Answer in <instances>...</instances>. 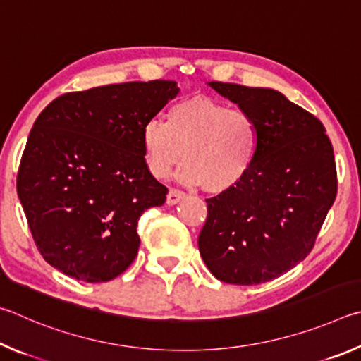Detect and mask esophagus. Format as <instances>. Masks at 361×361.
Listing matches in <instances>:
<instances>
[{
	"label": "esophagus",
	"instance_id": "34e87169",
	"mask_svg": "<svg viewBox=\"0 0 361 361\" xmlns=\"http://www.w3.org/2000/svg\"><path fill=\"white\" fill-rule=\"evenodd\" d=\"M185 197H187V195L184 192L177 190V188H169L168 197H166V203H168V206H174V204L179 203V201L184 200Z\"/></svg>",
	"mask_w": 361,
	"mask_h": 361
}]
</instances>
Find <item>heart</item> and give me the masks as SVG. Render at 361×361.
Instances as JSON below:
<instances>
[{"instance_id":"1","label":"heart","mask_w":361,"mask_h":361,"mask_svg":"<svg viewBox=\"0 0 361 361\" xmlns=\"http://www.w3.org/2000/svg\"><path fill=\"white\" fill-rule=\"evenodd\" d=\"M141 141L145 164L157 179L168 177L184 158L182 182L222 195L249 177L260 149V130L247 111L195 94L171 104L166 122L147 120Z\"/></svg>"}]
</instances>
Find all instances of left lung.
I'll use <instances>...</instances> for the list:
<instances>
[{
	"mask_svg": "<svg viewBox=\"0 0 361 361\" xmlns=\"http://www.w3.org/2000/svg\"><path fill=\"white\" fill-rule=\"evenodd\" d=\"M209 85L254 116L260 149L241 185L206 200L200 254L219 281L257 286L311 254L338 192L333 145L320 120L279 92Z\"/></svg>",
	"mask_w": 361,
	"mask_h": 361,
	"instance_id": "8db88e82",
	"label": "left lung"
}]
</instances>
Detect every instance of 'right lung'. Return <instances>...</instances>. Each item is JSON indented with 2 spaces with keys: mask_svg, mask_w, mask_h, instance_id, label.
<instances>
[{
  "mask_svg": "<svg viewBox=\"0 0 361 361\" xmlns=\"http://www.w3.org/2000/svg\"><path fill=\"white\" fill-rule=\"evenodd\" d=\"M174 80L125 82L55 98L30 131L17 193L49 264L107 282L137 255V222L168 188L145 164L141 133L174 98Z\"/></svg>",
  "mask_w": 361,
  "mask_h": 361,
  "instance_id": "obj_1",
  "label": "right lung"
}]
</instances>
